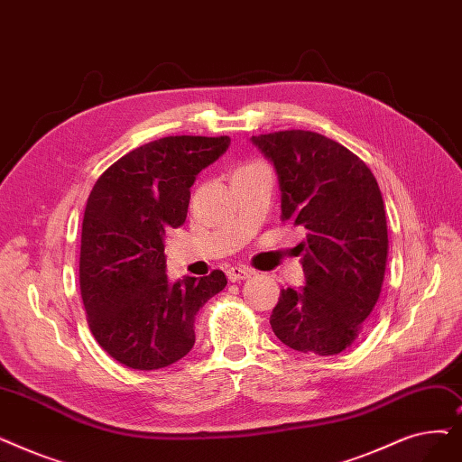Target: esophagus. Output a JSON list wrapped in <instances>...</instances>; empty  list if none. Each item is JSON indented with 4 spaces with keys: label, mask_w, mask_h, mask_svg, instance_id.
<instances>
[{
    "label": "esophagus",
    "mask_w": 462,
    "mask_h": 462,
    "mask_svg": "<svg viewBox=\"0 0 462 462\" xmlns=\"http://www.w3.org/2000/svg\"><path fill=\"white\" fill-rule=\"evenodd\" d=\"M228 275V281H232V283H236V281H242V279H249L251 275H254V270L251 268H245V266H234L226 272Z\"/></svg>",
    "instance_id": "1"
}]
</instances>
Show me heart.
<instances>
[{
  "instance_id": "1",
  "label": "heart",
  "mask_w": 462,
  "mask_h": 462,
  "mask_svg": "<svg viewBox=\"0 0 462 462\" xmlns=\"http://www.w3.org/2000/svg\"><path fill=\"white\" fill-rule=\"evenodd\" d=\"M249 166H254V162H253V164H245V166H242V168H249ZM242 168H239V170H242Z\"/></svg>"
}]
</instances>
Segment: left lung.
Segmentation results:
<instances>
[{
	"label": "left lung",
	"mask_w": 462,
	"mask_h": 462,
	"mask_svg": "<svg viewBox=\"0 0 462 462\" xmlns=\"http://www.w3.org/2000/svg\"><path fill=\"white\" fill-rule=\"evenodd\" d=\"M251 142L277 171L281 218L308 232L298 245L306 285L281 291L272 330L300 353H342L363 332L385 277L387 218L375 177L317 132L260 134Z\"/></svg>",
	"instance_id": "8db88e82"
}]
</instances>
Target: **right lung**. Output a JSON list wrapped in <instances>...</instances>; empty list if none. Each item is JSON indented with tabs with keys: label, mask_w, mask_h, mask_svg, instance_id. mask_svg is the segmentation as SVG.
<instances>
[{
	"label": "right lung",
	"mask_w": 462,
	"mask_h": 462,
	"mask_svg": "<svg viewBox=\"0 0 462 462\" xmlns=\"http://www.w3.org/2000/svg\"><path fill=\"white\" fill-rule=\"evenodd\" d=\"M228 135H170L118 158L96 181L83 218L79 283L88 327L120 365L166 368L194 346V319L226 275L170 283L164 237L187 218L196 175Z\"/></svg>",
	"instance_id": "add662e5"
}]
</instances>
